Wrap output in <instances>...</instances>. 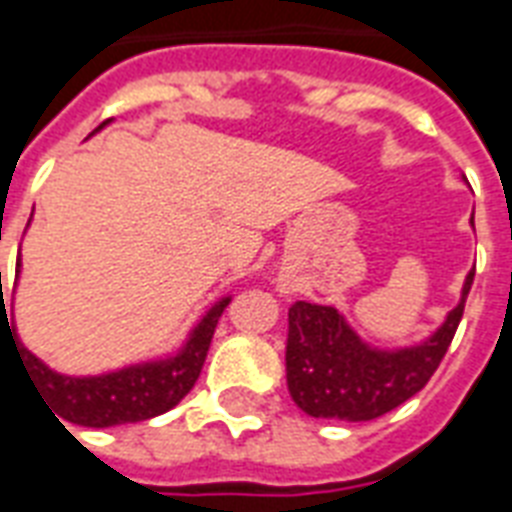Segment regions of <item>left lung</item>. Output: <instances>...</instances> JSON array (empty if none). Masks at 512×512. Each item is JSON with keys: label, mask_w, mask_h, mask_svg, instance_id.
Instances as JSON below:
<instances>
[{"label": "left lung", "mask_w": 512, "mask_h": 512, "mask_svg": "<svg viewBox=\"0 0 512 512\" xmlns=\"http://www.w3.org/2000/svg\"><path fill=\"white\" fill-rule=\"evenodd\" d=\"M470 225H475L470 217ZM467 273L462 298L427 341L381 349L362 341L338 308L298 300L287 330V386L300 411L314 419L370 421L395 411L421 392L462 322L464 300L473 287Z\"/></svg>", "instance_id": "1"}]
</instances>
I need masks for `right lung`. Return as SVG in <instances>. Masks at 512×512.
Instances as JSON below:
<instances>
[{"mask_svg":"<svg viewBox=\"0 0 512 512\" xmlns=\"http://www.w3.org/2000/svg\"><path fill=\"white\" fill-rule=\"evenodd\" d=\"M107 123H101L93 134H99ZM91 134V136H93ZM15 276H21V263L15 265ZM2 292V273H0ZM0 330L10 327L7 322L5 295H0ZM230 303V298H220L201 322L190 330L182 349L171 357L150 362H136L128 368L109 370L101 376H64L48 368L45 362L34 357L21 341L18 333H10L15 343V351L21 357L23 368L34 378V384L45 397L48 408H53L56 416L80 424V427H115V424H136L147 421L152 416L171 411L182 397L193 389V384L201 376L206 351L212 343L214 327L222 311Z\"/></svg>","mask_w":512,"mask_h":512,"instance_id":"1","label":"right lung"}]
</instances>
